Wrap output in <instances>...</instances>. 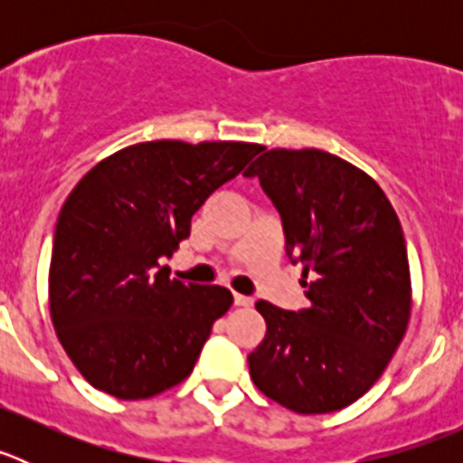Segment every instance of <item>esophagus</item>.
<instances>
[{"label": "esophagus", "instance_id": "1", "mask_svg": "<svg viewBox=\"0 0 463 463\" xmlns=\"http://www.w3.org/2000/svg\"><path fill=\"white\" fill-rule=\"evenodd\" d=\"M234 306H241V308H248V306H252V298L250 297H243V294H234Z\"/></svg>", "mask_w": 463, "mask_h": 463}]
</instances>
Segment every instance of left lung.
<instances>
[{"label":"left lung","mask_w":463,"mask_h":463,"mask_svg":"<svg viewBox=\"0 0 463 463\" xmlns=\"http://www.w3.org/2000/svg\"><path fill=\"white\" fill-rule=\"evenodd\" d=\"M278 208L304 264V310L257 301L267 336L248 354L261 394L301 415L350 406L387 369L411 320L403 229L378 183L317 148H273L245 171Z\"/></svg>","instance_id":"obj_1"}]
</instances>
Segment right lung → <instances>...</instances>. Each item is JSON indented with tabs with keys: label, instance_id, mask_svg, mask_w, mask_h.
<instances>
[{
	"label": "right lung",
	"instance_id": "add662e5",
	"mask_svg": "<svg viewBox=\"0 0 463 463\" xmlns=\"http://www.w3.org/2000/svg\"><path fill=\"white\" fill-rule=\"evenodd\" d=\"M261 150L241 141L137 143L101 159L67 196L48 301L64 353L94 390L150 399L192 373L234 297L171 280L159 260L190 236L208 196Z\"/></svg>",
	"mask_w": 463,
	"mask_h": 463
}]
</instances>
